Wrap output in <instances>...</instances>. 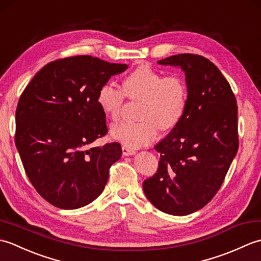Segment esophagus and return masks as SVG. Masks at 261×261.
Here are the masks:
<instances>
[{"instance_id":"esophagus-1","label":"esophagus","mask_w":261,"mask_h":261,"mask_svg":"<svg viewBox=\"0 0 261 261\" xmlns=\"http://www.w3.org/2000/svg\"><path fill=\"white\" fill-rule=\"evenodd\" d=\"M122 153H123V156H132V154L136 153V151L134 150V149L123 146L122 147Z\"/></svg>"}]
</instances>
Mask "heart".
<instances>
[{
  "mask_svg": "<svg viewBox=\"0 0 261 261\" xmlns=\"http://www.w3.org/2000/svg\"><path fill=\"white\" fill-rule=\"evenodd\" d=\"M124 91L113 83L99 87L97 103L105 114L116 118L123 107L125 95L142 99L139 122L120 121L111 127V137L127 148L145 147L157 139L159 126L171 129L179 123L187 107V88L178 75L165 74L142 66L123 81Z\"/></svg>",
  "mask_w": 261,
  "mask_h": 261,
  "instance_id": "1",
  "label": "heart"
}]
</instances>
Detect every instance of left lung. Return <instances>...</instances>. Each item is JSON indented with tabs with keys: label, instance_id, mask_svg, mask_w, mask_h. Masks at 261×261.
Segmentation results:
<instances>
[{
	"label": "left lung",
	"instance_id": "1",
	"mask_svg": "<svg viewBox=\"0 0 261 261\" xmlns=\"http://www.w3.org/2000/svg\"><path fill=\"white\" fill-rule=\"evenodd\" d=\"M185 73L187 107L179 123L158 142L157 173L143 181L154 207L187 215L220 190L239 148L238 105L229 82L207 58L180 54L159 60Z\"/></svg>",
	"mask_w": 261,
	"mask_h": 261
}]
</instances>
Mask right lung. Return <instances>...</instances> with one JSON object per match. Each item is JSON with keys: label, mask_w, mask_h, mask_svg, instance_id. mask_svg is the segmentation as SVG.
I'll return each instance as SVG.
<instances>
[{"label": "right lung", "mask_w": 261, "mask_h": 261, "mask_svg": "<svg viewBox=\"0 0 261 261\" xmlns=\"http://www.w3.org/2000/svg\"><path fill=\"white\" fill-rule=\"evenodd\" d=\"M126 68L92 56L58 59L39 70L21 94L15 146L28 178L54 206H85L107 185L122 149L118 142L90 147L108 134L97 93Z\"/></svg>", "instance_id": "add662e5"}]
</instances>
